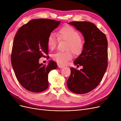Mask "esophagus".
Returning a JSON list of instances; mask_svg holds the SVG:
<instances>
[{"label": "esophagus", "instance_id": "obj_1", "mask_svg": "<svg viewBox=\"0 0 121 121\" xmlns=\"http://www.w3.org/2000/svg\"><path fill=\"white\" fill-rule=\"evenodd\" d=\"M57 65H58V67L60 68H62L64 67V65H60V64H57Z\"/></svg>", "mask_w": 121, "mask_h": 121}]
</instances>
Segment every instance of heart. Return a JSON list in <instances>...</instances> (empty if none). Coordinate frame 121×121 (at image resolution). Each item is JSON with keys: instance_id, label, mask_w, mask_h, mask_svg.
<instances>
[{"instance_id": "b5f03b06", "label": "heart", "mask_w": 121, "mask_h": 121, "mask_svg": "<svg viewBox=\"0 0 121 121\" xmlns=\"http://www.w3.org/2000/svg\"><path fill=\"white\" fill-rule=\"evenodd\" d=\"M57 36L60 40L68 41L67 50L71 49L76 55H79L82 53L84 46V40L75 28L69 26L63 27L58 30ZM57 41L56 36L53 33H50L47 39V44L49 49H53L56 46ZM72 57V53L69 50L65 52H58L52 55L53 60L61 65L67 64Z\"/></svg>"}]
</instances>
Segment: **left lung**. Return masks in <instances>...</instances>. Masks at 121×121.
<instances>
[{"label":"left lung","instance_id":"8db88e82","mask_svg":"<svg viewBox=\"0 0 121 121\" xmlns=\"http://www.w3.org/2000/svg\"><path fill=\"white\" fill-rule=\"evenodd\" d=\"M68 24L81 32L85 42L83 52L74 62L75 65H82L83 69L77 70L70 68L71 75L67 81V86L73 92L85 94L98 85L107 70V39L104 33L93 23L73 21Z\"/></svg>","mask_w":121,"mask_h":121}]
</instances>
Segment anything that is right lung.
I'll use <instances>...</instances> for the list:
<instances>
[{"instance_id": "add662e5", "label": "right lung", "mask_w": 121, "mask_h": 121, "mask_svg": "<svg viewBox=\"0 0 121 121\" xmlns=\"http://www.w3.org/2000/svg\"><path fill=\"white\" fill-rule=\"evenodd\" d=\"M60 23L50 19H33L23 25L14 38L12 67L21 85L31 92L45 90L48 87L49 73L57 68L53 60L43 65L39 63V60L48 54L47 37Z\"/></svg>"}]
</instances>
